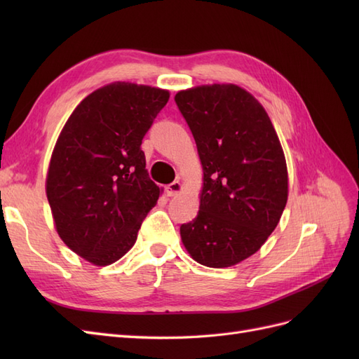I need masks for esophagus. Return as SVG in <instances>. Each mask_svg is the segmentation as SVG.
<instances>
[{
    "label": "esophagus",
    "instance_id": "obj_1",
    "mask_svg": "<svg viewBox=\"0 0 359 359\" xmlns=\"http://www.w3.org/2000/svg\"><path fill=\"white\" fill-rule=\"evenodd\" d=\"M166 190H168L169 196H177V194L181 193V190H182V184L180 181H173L166 187Z\"/></svg>",
    "mask_w": 359,
    "mask_h": 359
}]
</instances>
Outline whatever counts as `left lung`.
Listing matches in <instances>:
<instances>
[{
    "label": "left lung",
    "mask_w": 359,
    "mask_h": 359,
    "mask_svg": "<svg viewBox=\"0 0 359 359\" xmlns=\"http://www.w3.org/2000/svg\"><path fill=\"white\" fill-rule=\"evenodd\" d=\"M175 103L203 168L199 212L181 224V240L201 265L232 266L262 247L283 214V149L262 104L240 86H198Z\"/></svg>",
    "instance_id": "8db88e82"
}]
</instances>
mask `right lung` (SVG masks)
Wrapping results in <instances>:
<instances>
[{
  "label": "right lung",
  "instance_id": "add662e5",
  "mask_svg": "<svg viewBox=\"0 0 359 359\" xmlns=\"http://www.w3.org/2000/svg\"><path fill=\"white\" fill-rule=\"evenodd\" d=\"M169 93L116 82L78 104L53 148L46 194L58 235L94 265H111L133 247L160 189L140 145Z\"/></svg>",
  "mask_w": 359,
  "mask_h": 359
}]
</instances>
